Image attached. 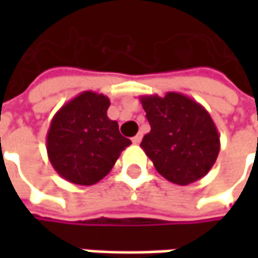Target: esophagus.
Masks as SVG:
<instances>
[{
	"label": "esophagus",
	"instance_id": "obj_1",
	"mask_svg": "<svg viewBox=\"0 0 258 258\" xmlns=\"http://www.w3.org/2000/svg\"><path fill=\"white\" fill-rule=\"evenodd\" d=\"M141 141H142V134H138L136 136L132 138V142H134L135 145H139L141 144Z\"/></svg>",
	"mask_w": 258,
	"mask_h": 258
}]
</instances>
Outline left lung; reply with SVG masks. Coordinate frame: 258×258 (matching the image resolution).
<instances>
[{"mask_svg":"<svg viewBox=\"0 0 258 258\" xmlns=\"http://www.w3.org/2000/svg\"><path fill=\"white\" fill-rule=\"evenodd\" d=\"M151 132L141 148L156 171L176 185L204 178L220 154V135L207 109L176 92L141 96Z\"/></svg>","mask_w":258,"mask_h":258,"instance_id":"obj_1","label":"left lung"}]
</instances>
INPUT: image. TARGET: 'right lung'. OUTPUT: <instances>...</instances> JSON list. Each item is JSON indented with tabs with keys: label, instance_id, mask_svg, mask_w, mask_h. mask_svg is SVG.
I'll return each mask as SVG.
<instances>
[{
	"label": "right lung",
	"instance_id": "1",
	"mask_svg": "<svg viewBox=\"0 0 258 258\" xmlns=\"http://www.w3.org/2000/svg\"><path fill=\"white\" fill-rule=\"evenodd\" d=\"M110 100L92 90L82 92L53 116L47 132V155L61 178L76 185H93L112 171L124 148L132 144L107 117Z\"/></svg>",
	"mask_w": 258,
	"mask_h": 258
}]
</instances>
